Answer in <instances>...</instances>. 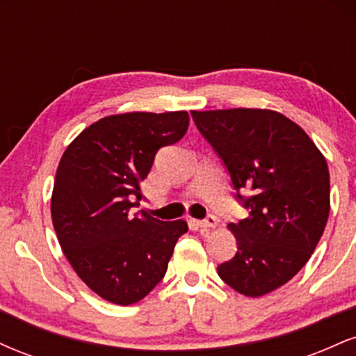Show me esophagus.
Masks as SVG:
<instances>
[{
    "instance_id": "1",
    "label": "esophagus",
    "mask_w": 356,
    "mask_h": 356,
    "mask_svg": "<svg viewBox=\"0 0 356 356\" xmlns=\"http://www.w3.org/2000/svg\"><path fill=\"white\" fill-rule=\"evenodd\" d=\"M195 224H197L199 227H216L218 226V218H214V216H207L206 219L195 220Z\"/></svg>"
}]
</instances>
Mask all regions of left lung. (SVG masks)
Segmentation results:
<instances>
[{
	"label": "left lung",
	"mask_w": 356,
	"mask_h": 356,
	"mask_svg": "<svg viewBox=\"0 0 356 356\" xmlns=\"http://www.w3.org/2000/svg\"><path fill=\"white\" fill-rule=\"evenodd\" d=\"M199 132L231 175L246 219L231 222L238 251L218 275L259 298L288 283L312 257L330 214L325 155L300 125L266 108L192 110ZM248 192V197L241 193Z\"/></svg>",
	"instance_id": "1"
}]
</instances>
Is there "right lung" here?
<instances>
[{
  "label": "right lung",
  "instance_id": "right-lung-1",
  "mask_svg": "<svg viewBox=\"0 0 356 356\" xmlns=\"http://www.w3.org/2000/svg\"><path fill=\"white\" fill-rule=\"evenodd\" d=\"M189 127L186 110L129 112L92 124L67 147L56 169L51 220L68 263L110 303L144 300L167 271L187 222L132 214L161 147Z\"/></svg>",
  "mask_w": 356,
  "mask_h": 356
}]
</instances>
